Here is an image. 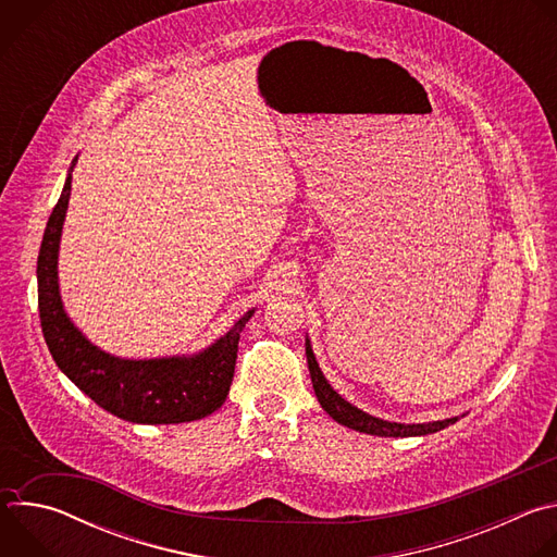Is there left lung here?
<instances>
[{
  "label": "left lung",
  "mask_w": 557,
  "mask_h": 557,
  "mask_svg": "<svg viewBox=\"0 0 557 557\" xmlns=\"http://www.w3.org/2000/svg\"><path fill=\"white\" fill-rule=\"evenodd\" d=\"M306 359H308V370H310V381L314 387L317 399H320L322 408L342 425L363 432V434H372V436H394V438H406V436H423V434H432L438 432L451 423H456L458 419H445V421H436V423H419V425H404V423H389V421H381L376 417H370L361 410H357L355 406H350L348 401H344L342 396L329 385V381L324 379L320 366L314 361V355L310 350V344L306 342Z\"/></svg>",
  "instance_id": "1"
}]
</instances>
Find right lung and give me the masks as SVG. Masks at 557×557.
Segmentation results:
<instances>
[{
    "instance_id": "1",
    "label": "right lung",
    "mask_w": 557,
    "mask_h": 557,
    "mask_svg": "<svg viewBox=\"0 0 557 557\" xmlns=\"http://www.w3.org/2000/svg\"><path fill=\"white\" fill-rule=\"evenodd\" d=\"M70 187L72 174H67L61 198L48 218L37 260L39 320L52 359L97 406L123 421L168 425L209 417L226 399L237 342L253 310L211 348L191 359L129 361L101 352L70 324L59 297L57 253Z\"/></svg>"
}]
</instances>
